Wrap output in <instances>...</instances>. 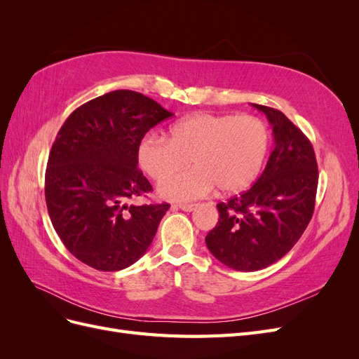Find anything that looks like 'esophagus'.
Wrapping results in <instances>:
<instances>
[{"label":"esophagus","instance_id":"34e87169","mask_svg":"<svg viewBox=\"0 0 359 359\" xmlns=\"http://www.w3.org/2000/svg\"><path fill=\"white\" fill-rule=\"evenodd\" d=\"M198 208V203H187V205H173L172 210H181L186 212H191Z\"/></svg>","mask_w":359,"mask_h":359}]
</instances>
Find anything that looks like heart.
<instances>
[{"mask_svg":"<svg viewBox=\"0 0 359 359\" xmlns=\"http://www.w3.org/2000/svg\"><path fill=\"white\" fill-rule=\"evenodd\" d=\"M269 148V130L253 115L194 114L170 127V139L149 135L137 147V163L161 181L189 164L196 168L158 186L163 199L189 202L210 194L245 190L259 177Z\"/></svg>","mask_w":359,"mask_h":359,"instance_id":"heart-1","label":"heart"}]
</instances>
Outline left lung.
Masks as SVG:
<instances>
[{
    "mask_svg": "<svg viewBox=\"0 0 359 359\" xmlns=\"http://www.w3.org/2000/svg\"><path fill=\"white\" fill-rule=\"evenodd\" d=\"M273 127L274 148L257 181L217 205L219 223L205 236L212 256L236 271H259L297 244L314 211L318 163L310 140L273 107L255 104Z\"/></svg>",
    "mask_w": 359,
    "mask_h": 359,
    "instance_id": "obj_1",
    "label": "left lung"
}]
</instances>
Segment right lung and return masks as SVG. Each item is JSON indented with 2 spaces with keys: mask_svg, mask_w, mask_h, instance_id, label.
<instances>
[{
  "mask_svg": "<svg viewBox=\"0 0 359 359\" xmlns=\"http://www.w3.org/2000/svg\"><path fill=\"white\" fill-rule=\"evenodd\" d=\"M173 114L149 97L116 90L78 107L52 145L45 177L50 222L69 252L99 271L133 265L153 243L169 203L128 205L153 190L137 147Z\"/></svg>",
  "mask_w": 359,
  "mask_h": 359,
  "instance_id": "obj_1",
  "label": "right lung"
}]
</instances>
